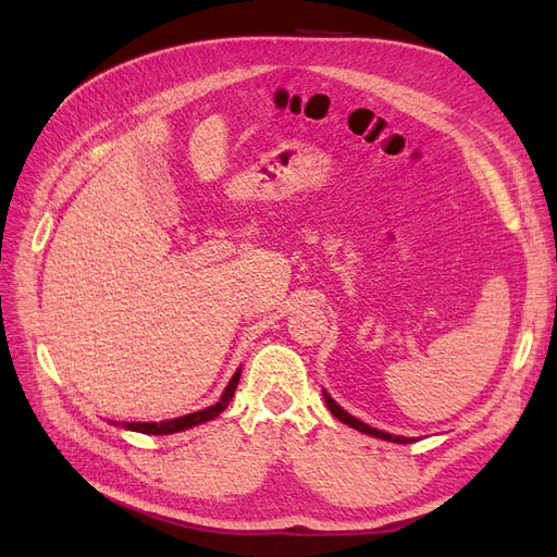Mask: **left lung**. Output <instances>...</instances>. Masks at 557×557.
Returning <instances> with one entry per match:
<instances>
[{
    "label": "left lung",
    "instance_id": "left-lung-1",
    "mask_svg": "<svg viewBox=\"0 0 557 557\" xmlns=\"http://www.w3.org/2000/svg\"><path fill=\"white\" fill-rule=\"evenodd\" d=\"M325 395V404H327V408L332 411V416L336 418V420H341L343 424H347V426H352V429H357V431H361V433H368V435H374V437H382V441H388V443H399V445H408V443H413V437H401V435H393V433H386V431H379V429H372V426H368L366 422H361V420H357V418H352L349 413H345L343 408L327 395V393H323Z\"/></svg>",
    "mask_w": 557,
    "mask_h": 557
}]
</instances>
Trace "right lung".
Listing matches in <instances>:
<instances>
[{"mask_svg":"<svg viewBox=\"0 0 557 557\" xmlns=\"http://www.w3.org/2000/svg\"><path fill=\"white\" fill-rule=\"evenodd\" d=\"M239 376H242V370L234 372V376L230 379V384H227V388L223 391L221 399H219L214 406L202 408V411H196V413H189V416H183V418H173V420H166V422H126L124 426L131 429V431L149 433V435H166V433L191 429V426L202 424V422H210V420H214L216 416H221V413L225 411V408H227V404L232 401L234 391H237V384H239Z\"/></svg>","mask_w":557,"mask_h":557,"instance_id":"add662e5","label":"right lung"}]
</instances>
